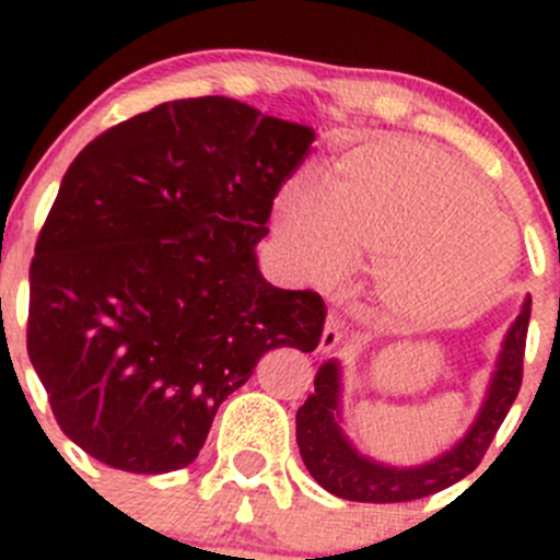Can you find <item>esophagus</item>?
Segmentation results:
<instances>
[{"mask_svg": "<svg viewBox=\"0 0 560 560\" xmlns=\"http://www.w3.org/2000/svg\"><path fill=\"white\" fill-rule=\"evenodd\" d=\"M341 325H338L336 316H327L325 319V330H322V338H319V352H330V349H336L338 343H341Z\"/></svg>", "mask_w": 560, "mask_h": 560, "instance_id": "1", "label": "esophagus"}]
</instances>
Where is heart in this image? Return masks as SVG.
Segmentation results:
<instances>
[{
    "label": "heart",
    "instance_id": "heart-1",
    "mask_svg": "<svg viewBox=\"0 0 560 560\" xmlns=\"http://www.w3.org/2000/svg\"><path fill=\"white\" fill-rule=\"evenodd\" d=\"M273 233L292 268L336 284L363 259L385 308L409 327L477 316L515 268L517 235L468 167L415 138L365 140L336 162L322 197L292 186Z\"/></svg>",
    "mask_w": 560,
    "mask_h": 560
}]
</instances>
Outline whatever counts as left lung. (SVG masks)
<instances>
[{
	"label": "left lung",
	"mask_w": 560,
	"mask_h": 560,
	"mask_svg": "<svg viewBox=\"0 0 560 560\" xmlns=\"http://www.w3.org/2000/svg\"><path fill=\"white\" fill-rule=\"evenodd\" d=\"M530 298H525L521 314L512 322L504 343H501L499 363L488 395L479 409L477 420L466 436L439 455L436 460L415 468H395L360 455L343 436L338 425V398H341V371L336 360L325 363L314 380V393L298 409V447L308 474L327 490L347 501L365 504H395V501H415L439 493L450 485L460 482L482 463L493 442L495 431L504 422L506 411L515 404L523 382L525 336H528Z\"/></svg>",
	"instance_id": "left-lung-1"
}]
</instances>
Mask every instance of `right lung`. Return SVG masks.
Instances as JSON below:
<instances>
[{"label":"right lung","instance_id":"right-lung-1","mask_svg":"<svg viewBox=\"0 0 560 560\" xmlns=\"http://www.w3.org/2000/svg\"><path fill=\"white\" fill-rule=\"evenodd\" d=\"M312 140L238 100L195 97L72 160L30 268L26 349L83 453L132 474L189 466L265 352L316 349L322 298L268 284L254 254Z\"/></svg>","mask_w":560,"mask_h":560}]
</instances>
